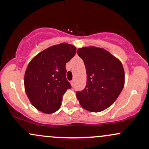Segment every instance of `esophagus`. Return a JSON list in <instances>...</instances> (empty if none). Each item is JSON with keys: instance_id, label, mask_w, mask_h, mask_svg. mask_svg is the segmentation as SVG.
<instances>
[{"instance_id": "obj_1", "label": "esophagus", "mask_w": 149, "mask_h": 149, "mask_svg": "<svg viewBox=\"0 0 149 149\" xmlns=\"http://www.w3.org/2000/svg\"><path fill=\"white\" fill-rule=\"evenodd\" d=\"M70 83H71V85H72V86H73V85H74V80H71V81L70 82Z\"/></svg>"}]
</instances>
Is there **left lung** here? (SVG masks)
Masks as SVG:
<instances>
[{
	"label": "left lung",
	"instance_id": "1",
	"mask_svg": "<svg viewBox=\"0 0 149 149\" xmlns=\"http://www.w3.org/2000/svg\"><path fill=\"white\" fill-rule=\"evenodd\" d=\"M83 60L87 73L86 86L77 91V99L85 109L91 112L105 110L122 92L125 84L123 66L106 49L85 47L77 51Z\"/></svg>",
	"mask_w": 149,
	"mask_h": 149
}]
</instances>
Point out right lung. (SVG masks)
Wrapping results in <instances>:
<instances>
[{
	"label": "right lung",
	"mask_w": 149,
	"mask_h": 149,
	"mask_svg": "<svg viewBox=\"0 0 149 149\" xmlns=\"http://www.w3.org/2000/svg\"><path fill=\"white\" fill-rule=\"evenodd\" d=\"M76 53V47L64 42L44 49L30 61L24 75L25 91L38 111L52 113L60 108L63 95L71 88L66 64Z\"/></svg>",
	"instance_id": "obj_1"
}]
</instances>
